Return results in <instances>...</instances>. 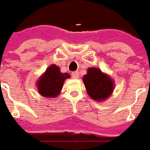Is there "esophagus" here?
<instances>
[{
	"instance_id": "1",
	"label": "esophagus",
	"mask_w": 150,
	"mask_h": 150,
	"mask_svg": "<svg viewBox=\"0 0 150 150\" xmlns=\"http://www.w3.org/2000/svg\"><path fill=\"white\" fill-rule=\"evenodd\" d=\"M72 77L74 78V79H77L79 77V73L78 72H73L72 73Z\"/></svg>"
}]
</instances>
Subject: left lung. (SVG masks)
Returning <instances> with one entry per match:
<instances>
[{
  "label": "left lung",
  "instance_id": "8db88e82",
  "mask_svg": "<svg viewBox=\"0 0 150 150\" xmlns=\"http://www.w3.org/2000/svg\"><path fill=\"white\" fill-rule=\"evenodd\" d=\"M82 81L89 96L97 102H104L108 99L113 92L115 86L109 75L94 67L87 69Z\"/></svg>",
  "mask_w": 150,
  "mask_h": 150
}]
</instances>
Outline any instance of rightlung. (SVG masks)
Segmentation results:
<instances>
[{
	"label": "right lung",
	"instance_id": "1",
	"mask_svg": "<svg viewBox=\"0 0 150 150\" xmlns=\"http://www.w3.org/2000/svg\"><path fill=\"white\" fill-rule=\"evenodd\" d=\"M68 78H70L69 73H61L59 66L51 64L38 78L36 86L41 96L45 98H56Z\"/></svg>",
	"mask_w": 150,
	"mask_h": 150
}]
</instances>
